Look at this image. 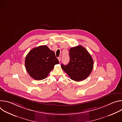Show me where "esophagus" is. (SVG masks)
<instances>
[{"instance_id": "34e87169", "label": "esophagus", "mask_w": 122, "mask_h": 122, "mask_svg": "<svg viewBox=\"0 0 122 122\" xmlns=\"http://www.w3.org/2000/svg\"><path fill=\"white\" fill-rule=\"evenodd\" d=\"M58 59L59 61V62H60V61H61V57H58Z\"/></svg>"}]
</instances>
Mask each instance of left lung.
Here are the masks:
<instances>
[{"label":"left lung","instance_id":"1","mask_svg":"<svg viewBox=\"0 0 122 122\" xmlns=\"http://www.w3.org/2000/svg\"><path fill=\"white\" fill-rule=\"evenodd\" d=\"M70 60L67 65L63 64V70L72 80L79 81L85 79L91 73L93 60L85 48L81 45L72 47L69 50Z\"/></svg>","mask_w":122,"mask_h":122}]
</instances>
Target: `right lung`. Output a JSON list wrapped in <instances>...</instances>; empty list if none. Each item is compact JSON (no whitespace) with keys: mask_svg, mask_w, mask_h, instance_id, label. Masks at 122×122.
Segmentation results:
<instances>
[{"mask_svg":"<svg viewBox=\"0 0 122 122\" xmlns=\"http://www.w3.org/2000/svg\"><path fill=\"white\" fill-rule=\"evenodd\" d=\"M59 61L55 53L46 45L32 49L27 55L25 66L29 75L36 80L46 78Z\"/></svg>","mask_w":122,"mask_h":122,"instance_id":"1","label":"right lung"}]
</instances>
